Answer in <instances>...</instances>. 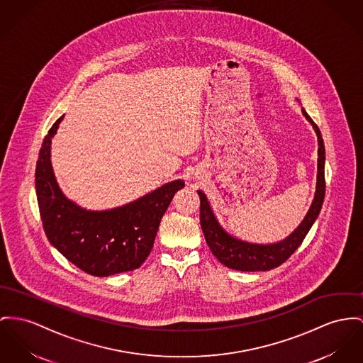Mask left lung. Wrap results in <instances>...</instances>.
Segmentation results:
<instances>
[{"instance_id": "left-lung-1", "label": "left lung", "mask_w": 363, "mask_h": 363, "mask_svg": "<svg viewBox=\"0 0 363 363\" xmlns=\"http://www.w3.org/2000/svg\"><path fill=\"white\" fill-rule=\"evenodd\" d=\"M303 116L313 125L318 136V174H316V190L310 211L307 212L300 225L290 234L288 238L277 243H250L242 241L230 235L218 221L206 195L198 190L201 201V228L203 231L205 240L211 247L212 253L218 262L228 268L238 271H268L285 263L294 250L304 241L310 228L318 218L323 198H325V145L319 128L311 117L303 108Z\"/></svg>"}]
</instances>
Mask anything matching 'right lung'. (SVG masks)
I'll list each match as a JSON object with an SVG mask.
<instances>
[{
    "label": "right lung",
    "instance_id": "right-lung-1",
    "mask_svg": "<svg viewBox=\"0 0 363 363\" xmlns=\"http://www.w3.org/2000/svg\"><path fill=\"white\" fill-rule=\"evenodd\" d=\"M63 117L49 129L35 168V193L47 238L86 274L108 277L136 269L150 255L161 218L184 182L173 180L108 211L78 206L62 193L50 164L52 138Z\"/></svg>",
    "mask_w": 363,
    "mask_h": 363
}]
</instances>
